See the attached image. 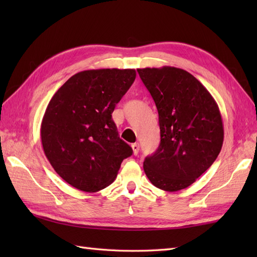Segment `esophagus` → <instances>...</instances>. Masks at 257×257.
<instances>
[{
  "instance_id": "obj_1",
  "label": "esophagus",
  "mask_w": 257,
  "mask_h": 257,
  "mask_svg": "<svg viewBox=\"0 0 257 257\" xmlns=\"http://www.w3.org/2000/svg\"><path fill=\"white\" fill-rule=\"evenodd\" d=\"M132 148H133V151H134V155L135 156H137L138 155V152H139V144H133L132 145Z\"/></svg>"
}]
</instances>
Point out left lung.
<instances>
[{"mask_svg": "<svg viewBox=\"0 0 257 257\" xmlns=\"http://www.w3.org/2000/svg\"><path fill=\"white\" fill-rule=\"evenodd\" d=\"M159 113L161 141L144 161L155 187L168 192L188 188L219 156L224 139L219 106L187 70L163 66L138 68Z\"/></svg>", "mask_w": 257, "mask_h": 257, "instance_id": "1", "label": "left lung"}]
</instances>
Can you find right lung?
<instances>
[{
    "instance_id": "right-lung-1",
    "label": "right lung",
    "mask_w": 257,
    "mask_h": 257,
    "mask_svg": "<svg viewBox=\"0 0 257 257\" xmlns=\"http://www.w3.org/2000/svg\"><path fill=\"white\" fill-rule=\"evenodd\" d=\"M135 78V69L84 70L52 97L41 124L43 149L72 187L89 193L105 189L133 155L119 138L111 113Z\"/></svg>"
}]
</instances>
